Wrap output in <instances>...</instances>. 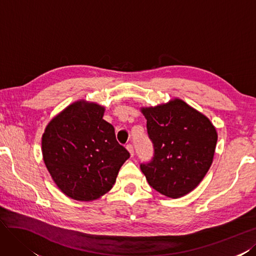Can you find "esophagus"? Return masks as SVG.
Listing matches in <instances>:
<instances>
[{"instance_id": "esophagus-1", "label": "esophagus", "mask_w": 256, "mask_h": 256, "mask_svg": "<svg viewBox=\"0 0 256 256\" xmlns=\"http://www.w3.org/2000/svg\"><path fill=\"white\" fill-rule=\"evenodd\" d=\"M126 149H128V151L130 152V156H134V148H133V146L132 144H128L126 146Z\"/></svg>"}]
</instances>
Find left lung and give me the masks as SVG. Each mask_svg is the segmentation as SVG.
<instances>
[{"instance_id": "left-lung-1", "label": "left lung", "mask_w": 256, "mask_h": 256, "mask_svg": "<svg viewBox=\"0 0 256 256\" xmlns=\"http://www.w3.org/2000/svg\"><path fill=\"white\" fill-rule=\"evenodd\" d=\"M154 156L140 170L150 186L170 198L192 192L212 164L218 133L200 112L181 98L142 107Z\"/></svg>"}]
</instances>
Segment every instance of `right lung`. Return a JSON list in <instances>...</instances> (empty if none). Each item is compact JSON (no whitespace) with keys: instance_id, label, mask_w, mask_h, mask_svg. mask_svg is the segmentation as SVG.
<instances>
[{"instance_id":"add662e5","label":"right lung","mask_w":256,"mask_h":256,"mask_svg":"<svg viewBox=\"0 0 256 256\" xmlns=\"http://www.w3.org/2000/svg\"><path fill=\"white\" fill-rule=\"evenodd\" d=\"M105 107L79 100L49 121L42 136V160L51 178L72 200L92 202L114 186L128 150L103 119Z\"/></svg>"}]
</instances>
